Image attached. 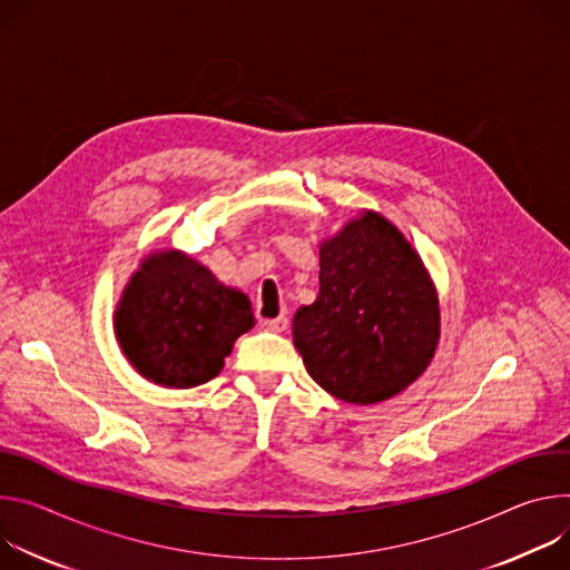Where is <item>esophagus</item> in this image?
Listing matches in <instances>:
<instances>
[{
    "label": "esophagus",
    "mask_w": 570,
    "mask_h": 570,
    "mask_svg": "<svg viewBox=\"0 0 570 570\" xmlns=\"http://www.w3.org/2000/svg\"><path fill=\"white\" fill-rule=\"evenodd\" d=\"M265 326H267L272 333H285V331L289 328V320L285 317V314H281V317L265 322Z\"/></svg>",
    "instance_id": "1"
}]
</instances>
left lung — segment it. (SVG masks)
Listing matches in <instances>:
<instances>
[{"label":"left lung","instance_id":"1","mask_svg":"<svg viewBox=\"0 0 570 570\" xmlns=\"http://www.w3.org/2000/svg\"><path fill=\"white\" fill-rule=\"evenodd\" d=\"M320 296L294 314V346L312 381L344 403H381L423 373L439 303L410 242L366 210L320 248Z\"/></svg>","mask_w":570,"mask_h":570}]
</instances>
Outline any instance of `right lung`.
Here are the masks:
<instances>
[{
    "mask_svg": "<svg viewBox=\"0 0 570 570\" xmlns=\"http://www.w3.org/2000/svg\"><path fill=\"white\" fill-rule=\"evenodd\" d=\"M250 301L180 250L149 256L126 285L115 335L129 362L163 387H197L224 368L233 342L253 328Z\"/></svg>",
    "mask_w": 570,
    "mask_h": 570,
    "instance_id": "add662e5",
    "label": "right lung"
}]
</instances>
